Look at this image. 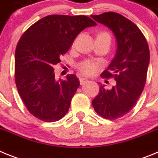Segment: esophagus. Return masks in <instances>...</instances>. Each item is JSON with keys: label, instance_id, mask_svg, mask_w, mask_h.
Returning <instances> with one entry per match:
<instances>
[{"label": "esophagus", "instance_id": "34e87169", "mask_svg": "<svg viewBox=\"0 0 158 158\" xmlns=\"http://www.w3.org/2000/svg\"><path fill=\"white\" fill-rule=\"evenodd\" d=\"M79 80H80L81 85H84V84L87 81L88 79H87V78H85V77H80V79H79Z\"/></svg>", "mask_w": 158, "mask_h": 158}]
</instances>
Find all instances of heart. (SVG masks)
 <instances>
[{
	"mask_svg": "<svg viewBox=\"0 0 158 158\" xmlns=\"http://www.w3.org/2000/svg\"><path fill=\"white\" fill-rule=\"evenodd\" d=\"M96 38H101V39H108L111 40V36H110L109 33L105 31H101L97 33ZM98 64L96 62H93V61H89V60H85L82 61L81 62L79 63L78 65V69L81 73H83L84 74L91 75L93 74L96 70Z\"/></svg>",
	"mask_w": 158,
	"mask_h": 158,
	"instance_id": "heart-1",
	"label": "heart"
}]
</instances>
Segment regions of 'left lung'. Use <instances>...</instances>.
I'll return each instance as SVG.
<instances>
[{"label": "left lung", "mask_w": 158, "mask_h": 158, "mask_svg": "<svg viewBox=\"0 0 158 158\" xmlns=\"http://www.w3.org/2000/svg\"><path fill=\"white\" fill-rule=\"evenodd\" d=\"M91 16L111 29L117 42L115 58L100 75L114 78L116 85L110 90L100 85L92 104L101 117L117 119L133 108L143 91L150 62L149 46L140 29L120 14L107 12Z\"/></svg>", "instance_id": "left-lung-1"}]
</instances>
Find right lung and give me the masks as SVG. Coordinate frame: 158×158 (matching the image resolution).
I'll return each instance as SVG.
<instances>
[{"label": "right lung", "mask_w": 158, "mask_h": 158, "mask_svg": "<svg viewBox=\"0 0 158 158\" xmlns=\"http://www.w3.org/2000/svg\"><path fill=\"white\" fill-rule=\"evenodd\" d=\"M96 25L86 16L50 15L32 24L19 39L15 53V81L18 93L32 115L56 122L69 111L80 85L74 74L55 81L54 65L70 48L78 34Z\"/></svg>", "instance_id": "1"}]
</instances>
